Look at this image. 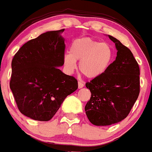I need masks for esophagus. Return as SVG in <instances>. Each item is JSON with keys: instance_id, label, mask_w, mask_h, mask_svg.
I'll list each match as a JSON object with an SVG mask.
<instances>
[{"instance_id": "1", "label": "esophagus", "mask_w": 152, "mask_h": 152, "mask_svg": "<svg viewBox=\"0 0 152 152\" xmlns=\"http://www.w3.org/2000/svg\"><path fill=\"white\" fill-rule=\"evenodd\" d=\"M83 87H84V84L82 82H81V81H79L78 82V87H79V89L82 88Z\"/></svg>"}]
</instances>
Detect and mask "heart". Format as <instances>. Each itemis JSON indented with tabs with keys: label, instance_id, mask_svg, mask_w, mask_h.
<instances>
[{
	"label": "heart",
	"instance_id": "heart-1",
	"mask_svg": "<svg viewBox=\"0 0 152 152\" xmlns=\"http://www.w3.org/2000/svg\"><path fill=\"white\" fill-rule=\"evenodd\" d=\"M114 49L107 43L95 41L90 38L75 39L70 52L64 55L63 63L66 71L72 73L76 68V60H80L79 68L89 79L103 75L114 61Z\"/></svg>",
	"mask_w": 152,
	"mask_h": 152
}]
</instances>
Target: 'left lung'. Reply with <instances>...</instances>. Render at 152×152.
I'll list each match as a JSON object with an SVG mask.
<instances>
[{"instance_id":"left-lung-1","label":"left lung","mask_w":152,"mask_h":152,"mask_svg":"<svg viewBox=\"0 0 152 152\" xmlns=\"http://www.w3.org/2000/svg\"><path fill=\"white\" fill-rule=\"evenodd\" d=\"M116 60L99 77L86 83L91 97L85 105L92 124L106 126L121 122L130 112L140 92V69L131 51L111 36Z\"/></svg>"}]
</instances>
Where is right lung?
<instances>
[{
	"mask_svg": "<svg viewBox=\"0 0 152 152\" xmlns=\"http://www.w3.org/2000/svg\"><path fill=\"white\" fill-rule=\"evenodd\" d=\"M64 30L42 33L13 57L10 88L20 112L34 120H50L78 88L77 80L58 68L64 64Z\"/></svg>",
	"mask_w": 152,
	"mask_h": 152,
	"instance_id": "right-lung-1",
	"label": "right lung"
}]
</instances>
